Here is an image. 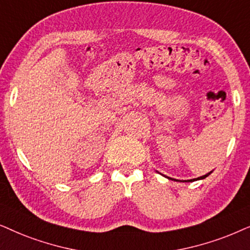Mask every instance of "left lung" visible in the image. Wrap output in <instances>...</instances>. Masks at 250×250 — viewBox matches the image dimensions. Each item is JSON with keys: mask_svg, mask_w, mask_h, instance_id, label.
Segmentation results:
<instances>
[{"mask_svg": "<svg viewBox=\"0 0 250 250\" xmlns=\"http://www.w3.org/2000/svg\"><path fill=\"white\" fill-rule=\"evenodd\" d=\"M211 174V171L209 172V174H207V175H205V176H201V177H198V178H195V179H189V181H188V182H194V181H198V179H204V178H206L207 177V176H209ZM169 179H172V178H169ZM172 181H175V179H172ZM186 182V181H185Z\"/></svg>", "mask_w": 250, "mask_h": 250, "instance_id": "obj_1", "label": "left lung"}]
</instances>
